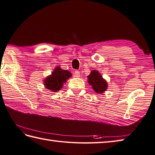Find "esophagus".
Wrapping results in <instances>:
<instances>
[{"instance_id": "34e87169", "label": "esophagus", "mask_w": 155, "mask_h": 155, "mask_svg": "<svg viewBox=\"0 0 155 155\" xmlns=\"http://www.w3.org/2000/svg\"><path fill=\"white\" fill-rule=\"evenodd\" d=\"M74 76L76 77H80V72L79 71H74Z\"/></svg>"}]
</instances>
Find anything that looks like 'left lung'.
Returning <instances> with one entry per match:
<instances>
[{"mask_svg":"<svg viewBox=\"0 0 155 155\" xmlns=\"http://www.w3.org/2000/svg\"><path fill=\"white\" fill-rule=\"evenodd\" d=\"M88 82L96 93H102L107 89V84L98 71H93L88 76Z\"/></svg>","mask_w":155,"mask_h":155,"instance_id":"left-lung-1","label":"left lung"}]
</instances>
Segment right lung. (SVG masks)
I'll list each match as a JSON object with an SVG mask.
<instances>
[{
  "mask_svg": "<svg viewBox=\"0 0 155 155\" xmlns=\"http://www.w3.org/2000/svg\"><path fill=\"white\" fill-rule=\"evenodd\" d=\"M71 77V73L68 71L62 70L60 67H56L51 75L45 78L44 84L47 89L52 92H57L61 89L64 83Z\"/></svg>",
  "mask_w": 155,
  "mask_h": 155,
  "instance_id": "add662e5",
  "label": "right lung"
}]
</instances>
